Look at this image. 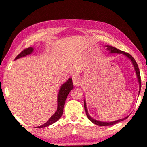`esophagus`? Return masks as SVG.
<instances>
[{
	"instance_id": "34e87169",
	"label": "esophagus",
	"mask_w": 147,
	"mask_h": 147,
	"mask_svg": "<svg viewBox=\"0 0 147 147\" xmlns=\"http://www.w3.org/2000/svg\"><path fill=\"white\" fill-rule=\"evenodd\" d=\"M72 78H73V84L74 86H80L81 85L82 80L79 76H73Z\"/></svg>"
}]
</instances>
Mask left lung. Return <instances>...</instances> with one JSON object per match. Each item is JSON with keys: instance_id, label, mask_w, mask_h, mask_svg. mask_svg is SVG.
Wrapping results in <instances>:
<instances>
[{"instance_id": "8db88e82", "label": "left lung", "mask_w": 147, "mask_h": 147, "mask_svg": "<svg viewBox=\"0 0 147 147\" xmlns=\"http://www.w3.org/2000/svg\"><path fill=\"white\" fill-rule=\"evenodd\" d=\"M106 49L107 51H108L109 52V53H117V54H124V56H126V57H128V58L130 59L131 63H132L133 65H134V67L135 69V71H136V75L137 77H138V82H139V93H140V91H141V76H140V72H139V69L138 67V64H137L136 61L134 58H133L132 56H131L130 54H128L127 53H125V52L124 51H120V50H119L118 49L115 48V47H113L112 46H109V45H106ZM84 108H85V111H86V115L88 117V118L89 119V120H90L92 123L96 124V125L98 126H111V125H113V124H115L116 123H119V122H121L122 121H124L125 120V119H127L128 117V116L124 118V119H119V120H117L115 121H113V122H109V123H107V122H102V121H99L97 120H95V119H94L91 117L89 115V113L88 112V109H87V106H86V103L85 100H84Z\"/></svg>"}]
</instances>
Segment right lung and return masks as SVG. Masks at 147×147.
<instances>
[{
    "label": "right lung",
    "instance_id": "1",
    "mask_svg": "<svg viewBox=\"0 0 147 147\" xmlns=\"http://www.w3.org/2000/svg\"><path fill=\"white\" fill-rule=\"evenodd\" d=\"M34 51V49L32 47H29V48L25 49L21 52V53L17 55V56L15 59H17L22 57L26 56L28 54H30ZM73 89V80L71 78H69L67 81L65 83H64L63 85L61 86L60 89H59L58 95V108L57 110L54 114L51 117L48 121H47L43 125L40 126H37L36 128H42L47 127L51 124H53L54 123L59 120L62 115V114L63 113V107L65 102L66 98L67 97L69 93H70V91Z\"/></svg>",
    "mask_w": 147,
    "mask_h": 147
}]
</instances>
